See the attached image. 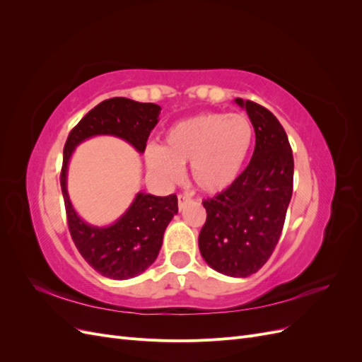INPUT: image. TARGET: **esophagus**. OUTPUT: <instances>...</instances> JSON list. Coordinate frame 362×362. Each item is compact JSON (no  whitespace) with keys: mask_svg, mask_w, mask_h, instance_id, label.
Masks as SVG:
<instances>
[{"mask_svg":"<svg viewBox=\"0 0 362 362\" xmlns=\"http://www.w3.org/2000/svg\"><path fill=\"white\" fill-rule=\"evenodd\" d=\"M189 199H190L189 194H178V206H180V210H182L185 202H187Z\"/></svg>","mask_w":362,"mask_h":362,"instance_id":"obj_1","label":"esophagus"}]
</instances>
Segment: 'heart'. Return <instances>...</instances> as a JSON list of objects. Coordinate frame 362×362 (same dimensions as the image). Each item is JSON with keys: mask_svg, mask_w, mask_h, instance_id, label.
I'll list each match as a JSON object with an SVG mask.
<instances>
[{"mask_svg": "<svg viewBox=\"0 0 362 362\" xmlns=\"http://www.w3.org/2000/svg\"><path fill=\"white\" fill-rule=\"evenodd\" d=\"M254 127L240 113H201L172 125L163 146L145 149L148 170L163 184H175L190 166L196 187L205 193L226 190L242 172L254 145Z\"/></svg>", "mask_w": 362, "mask_h": 362, "instance_id": "b5f03b06", "label": "heart"}]
</instances>
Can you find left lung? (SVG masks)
<instances>
[{
    "label": "left lung",
    "mask_w": 362,
    "mask_h": 362,
    "mask_svg": "<svg viewBox=\"0 0 362 362\" xmlns=\"http://www.w3.org/2000/svg\"><path fill=\"white\" fill-rule=\"evenodd\" d=\"M255 129L247 168L229 187L202 201L199 250L214 270L246 278L266 264L286 222L293 193V152L286 129L266 107L235 98Z\"/></svg>",
    "instance_id": "1"
}]
</instances>
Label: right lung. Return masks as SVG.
Here are the masks:
<instances>
[{
	"label": "right lung",
	"instance_id": "obj_1",
	"mask_svg": "<svg viewBox=\"0 0 362 362\" xmlns=\"http://www.w3.org/2000/svg\"><path fill=\"white\" fill-rule=\"evenodd\" d=\"M161 107L128 98H110L87 113L68 136L63 149L60 185L66 208L68 226L81 257L103 276L129 279L145 272L156 261L163 234L178 213L177 194L154 196L137 193L125 214L105 228L87 225L75 213L66 189L68 163L74 149L93 136H116L139 152H145L151 131L158 122Z\"/></svg>",
	"mask_w": 362,
	"mask_h": 362
}]
</instances>
